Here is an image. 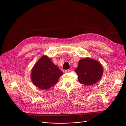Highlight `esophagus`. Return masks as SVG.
Returning a JSON list of instances; mask_svg holds the SVG:
<instances>
[{
	"mask_svg": "<svg viewBox=\"0 0 126 126\" xmlns=\"http://www.w3.org/2000/svg\"><path fill=\"white\" fill-rule=\"evenodd\" d=\"M70 72V70L69 69H67V70H65V73H68V72Z\"/></svg>",
	"mask_w": 126,
	"mask_h": 126,
	"instance_id": "esophagus-1",
	"label": "esophagus"
}]
</instances>
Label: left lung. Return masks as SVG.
Returning a JSON list of instances; mask_svg holds the SVG:
<instances>
[{"mask_svg": "<svg viewBox=\"0 0 126 126\" xmlns=\"http://www.w3.org/2000/svg\"><path fill=\"white\" fill-rule=\"evenodd\" d=\"M78 76L79 82L86 85H92L100 80L103 74L102 65L90 58L81 59L75 70Z\"/></svg>", "mask_w": 126, "mask_h": 126, "instance_id": "obj_1", "label": "left lung"}]
</instances>
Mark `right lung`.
I'll return each instance as SVG.
<instances>
[{"label": "right lung", "instance_id": "1", "mask_svg": "<svg viewBox=\"0 0 126 126\" xmlns=\"http://www.w3.org/2000/svg\"><path fill=\"white\" fill-rule=\"evenodd\" d=\"M63 75L57 65L46 55L42 56L35 63L31 71V80L36 86L47 90L55 85Z\"/></svg>", "mask_w": 126, "mask_h": 126}]
</instances>
